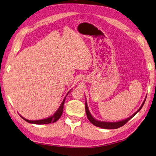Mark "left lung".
<instances>
[{"instance_id": "obj_1", "label": "left lung", "mask_w": 156, "mask_h": 156, "mask_svg": "<svg viewBox=\"0 0 156 156\" xmlns=\"http://www.w3.org/2000/svg\"><path fill=\"white\" fill-rule=\"evenodd\" d=\"M145 99H146V97L144 99V101L143 102V103L141 105V107H140V108L138 109V110L135 112L134 114L132 115L131 117H129L127 119H124V120H122L120 121H117V122H107V121H98L97 119H94L93 117H92L91 113L90 112V111H89L88 107V105H87V102L86 101V103H85V109H86V113H87V118L88 119V120L90 121V122H92V124L94 125L97 126V127H101L102 129H117L122 127V125H124L126 122H128L130 119L133 117L134 116L136 115L137 112L140 111L141 108L143 107V106L145 103ZM87 101V100H86Z\"/></svg>"}]
</instances>
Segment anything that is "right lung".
Instances as JSON below:
<instances>
[{"label": "right lung", "instance_id": "1", "mask_svg": "<svg viewBox=\"0 0 156 156\" xmlns=\"http://www.w3.org/2000/svg\"><path fill=\"white\" fill-rule=\"evenodd\" d=\"M69 92H68L69 93ZM67 94V95H68ZM67 95L66 96L65 98H64V100H63L62 102L61 103L60 106H59L58 109L57 111H55V113L51 117H49L48 118H46V119H41V120H35V121H31V120H28V119H25L24 117H23L21 115H20L21 117H22V119H24L25 121H27L29 123H33V124H36V125H44V124H49V123H51V122H55L57 121L58 119L61 117L62 114V112H63V108H64V102H65V99L66 97H67Z\"/></svg>", "mask_w": 156, "mask_h": 156}]
</instances>
